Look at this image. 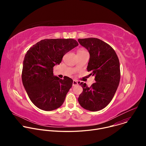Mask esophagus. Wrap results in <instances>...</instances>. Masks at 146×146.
Returning <instances> with one entry per match:
<instances>
[{"label": "esophagus", "mask_w": 146, "mask_h": 146, "mask_svg": "<svg viewBox=\"0 0 146 146\" xmlns=\"http://www.w3.org/2000/svg\"><path fill=\"white\" fill-rule=\"evenodd\" d=\"M78 85V82L76 80H73V86H76Z\"/></svg>", "instance_id": "esophagus-1"}]
</instances>
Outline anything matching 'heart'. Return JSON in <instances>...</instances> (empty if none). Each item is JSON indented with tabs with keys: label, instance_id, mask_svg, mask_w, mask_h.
Returning <instances> with one entry per match:
<instances>
[{
	"label": "heart",
	"instance_id": "heart-1",
	"mask_svg": "<svg viewBox=\"0 0 146 146\" xmlns=\"http://www.w3.org/2000/svg\"><path fill=\"white\" fill-rule=\"evenodd\" d=\"M86 52L84 50H79L78 52H77V53H81V52Z\"/></svg>",
	"mask_w": 146,
	"mask_h": 146
}]
</instances>
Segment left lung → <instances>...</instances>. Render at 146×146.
<instances>
[{
	"mask_svg": "<svg viewBox=\"0 0 146 146\" xmlns=\"http://www.w3.org/2000/svg\"><path fill=\"white\" fill-rule=\"evenodd\" d=\"M78 41L90 53L87 70L92 72L96 81L90 87L80 83L83 91L78 101L84 109L97 111L108 105L117 90L121 76L119 59L114 49L99 38H78Z\"/></svg>",
	"mask_w": 146,
	"mask_h": 146,
	"instance_id": "left-lung-1",
	"label": "left lung"
}]
</instances>
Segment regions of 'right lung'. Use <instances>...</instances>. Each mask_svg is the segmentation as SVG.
Masks as SVG:
<instances>
[{
	"mask_svg": "<svg viewBox=\"0 0 146 146\" xmlns=\"http://www.w3.org/2000/svg\"><path fill=\"white\" fill-rule=\"evenodd\" d=\"M78 45L73 38L44 39L27 52L23 62L22 80L34 105L44 111L60 107L73 84L72 78L54 76L53 67L64 55Z\"/></svg>",
	"mask_w": 146,
	"mask_h": 146,
	"instance_id": "right-lung-1",
	"label": "right lung"
}]
</instances>
